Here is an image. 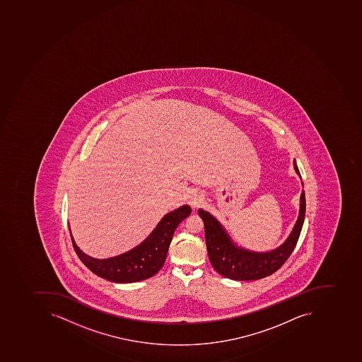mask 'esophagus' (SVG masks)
<instances>
[{
  "label": "esophagus",
  "mask_w": 362,
  "mask_h": 362,
  "mask_svg": "<svg viewBox=\"0 0 362 362\" xmlns=\"http://www.w3.org/2000/svg\"><path fill=\"white\" fill-rule=\"evenodd\" d=\"M202 201H203V198L199 195V193H193L189 196V199H188V204H189L193 209H197L201 205Z\"/></svg>",
  "instance_id": "obj_1"
}]
</instances>
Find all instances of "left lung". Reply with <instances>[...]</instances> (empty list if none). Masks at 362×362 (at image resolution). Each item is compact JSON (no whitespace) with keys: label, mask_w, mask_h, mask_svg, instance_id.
Returning a JSON list of instances; mask_svg holds the SVG:
<instances>
[{"label":"left lung","mask_w":362,"mask_h":362,"mask_svg":"<svg viewBox=\"0 0 362 362\" xmlns=\"http://www.w3.org/2000/svg\"><path fill=\"white\" fill-rule=\"evenodd\" d=\"M293 166L296 174L301 177L296 161ZM300 202V214L288 240L280 247L267 253H255L238 247L218 221L211 216L209 211L199 209L198 214L203 218L205 226L206 246L209 261L216 272L235 281L259 280L276 272L290 257L300 238L305 216L304 192H302Z\"/></svg>","instance_id":"obj_1"}]
</instances>
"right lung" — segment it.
I'll list each match as a JSON object with an SVG mask.
<instances>
[{"label":"right lung","instance_id":"add662e5","mask_svg":"<svg viewBox=\"0 0 362 362\" xmlns=\"http://www.w3.org/2000/svg\"><path fill=\"white\" fill-rule=\"evenodd\" d=\"M190 213L192 209L188 205L170 211L166 216L163 217L156 228L143 243L132 248L127 253L115 256L111 259H97L86 255L76 245L70 233L72 245L79 256L80 261L91 272L105 280L115 283H132L146 280L156 274L164 265L175 230L182 221L189 216Z\"/></svg>","mask_w":362,"mask_h":362}]
</instances>
